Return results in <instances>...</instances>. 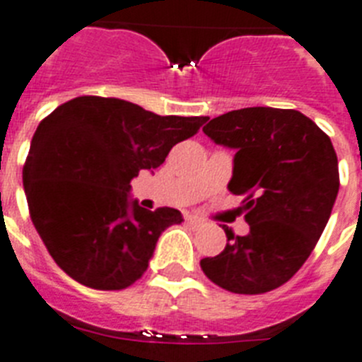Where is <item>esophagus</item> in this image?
<instances>
[{
    "instance_id": "esophagus-1",
    "label": "esophagus",
    "mask_w": 362,
    "mask_h": 362,
    "mask_svg": "<svg viewBox=\"0 0 362 362\" xmlns=\"http://www.w3.org/2000/svg\"><path fill=\"white\" fill-rule=\"evenodd\" d=\"M187 221L190 225H192V227H202V225H205V221H203L202 218H194V216H190V218H187Z\"/></svg>"
}]
</instances>
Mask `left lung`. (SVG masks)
Masks as SVG:
<instances>
[{
    "label": "left lung",
    "instance_id": "1",
    "mask_svg": "<svg viewBox=\"0 0 362 362\" xmlns=\"http://www.w3.org/2000/svg\"><path fill=\"white\" fill-rule=\"evenodd\" d=\"M218 144L234 148L228 190L243 196L251 227L199 262L216 286L238 295H262L293 278L319 242L339 192V160L329 137L296 110L243 107L203 128Z\"/></svg>",
    "mask_w": 362,
    "mask_h": 362
}]
</instances>
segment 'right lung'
<instances>
[{
  "instance_id": "right-lung-1",
  "label": "right lung",
  "mask_w": 362,
  "mask_h": 362,
  "mask_svg": "<svg viewBox=\"0 0 362 362\" xmlns=\"http://www.w3.org/2000/svg\"><path fill=\"white\" fill-rule=\"evenodd\" d=\"M206 117H160L137 104L76 97L42 120L23 166L34 228L64 273L82 286L126 289L148 269L160 233L181 223L170 206L129 202L132 179L165 163Z\"/></svg>"
}]
</instances>
